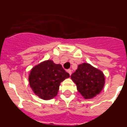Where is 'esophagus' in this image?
Listing matches in <instances>:
<instances>
[{"mask_svg":"<svg viewBox=\"0 0 127 127\" xmlns=\"http://www.w3.org/2000/svg\"><path fill=\"white\" fill-rule=\"evenodd\" d=\"M67 71L68 72H69V74H70V75H71V74H72V70H70V69H68V70H67Z\"/></svg>","mask_w":127,"mask_h":127,"instance_id":"esophagus-1","label":"esophagus"}]
</instances>
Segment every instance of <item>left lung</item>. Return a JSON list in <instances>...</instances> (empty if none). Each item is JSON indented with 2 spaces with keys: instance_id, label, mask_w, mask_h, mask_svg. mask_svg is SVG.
<instances>
[{
  "instance_id": "8db88e82",
  "label": "left lung",
  "mask_w": 127,
  "mask_h": 127,
  "mask_svg": "<svg viewBox=\"0 0 127 127\" xmlns=\"http://www.w3.org/2000/svg\"><path fill=\"white\" fill-rule=\"evenodd\" d=\"M71 79L76 84L77 91L86 99L99 94L105 83L102 71L86 63L78 65L77 70L72 74Z\"/></svg>"
}]
</instances>
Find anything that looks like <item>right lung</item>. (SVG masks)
<instances>
[{"mask_svg": "<svg viewBox=\"0 0 127 127\" xmlns=\"http://www.w3.org/2000/svg\"><path fill=\"white\" fill-rule=\"evenodd\" d=\"M69 77L61 65L48 60L33 67L29 80L35 94L42 99L50 100L57 95L60 83Z\"/></svg>", "mask_w": 127, "mask_h": 127, "instance_id": "right-lung-1", "label": "right lung"}]
</instances>
